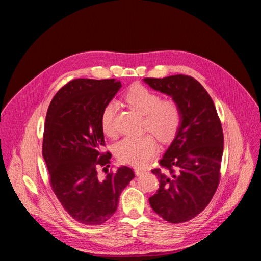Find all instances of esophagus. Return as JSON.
<instances>
[{"mask_svg": "<svg viewBox=\"0 0 261 261\" xmlns=\"http://www.w3.org/2000/svg\"><path fill=\"white\" fill-rule=\"evenodd\" d=\"M134 170H135V173H136L137 176L144 174V173H146V171L144 169H140V168H135Z\"/></svg>", "mask_w": 261, "mask_h": 261, "instance_id": "esophagus-1", "label": "esophagus"}]
</instances>
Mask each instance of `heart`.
Segmentation results:
<instances>
[{
    "label": "heart",
    "instance_id": "1",
    "mask_svg": "<svg viewBox=\"0 0 261 261\" xmlns=\"http://www.w3.org/2000/svg\"><path fill=\"white\" fill-rule=\"evenodd\" d=\"M126 101L137 112L145 115L144 128L152 133L162 143L175 137L181 124V109L174 99H161L156 92L143 85H136L126 93ZM117 103L109 102L101 114V127L106 135L115 137ZM156 139L151 134L140 137H126L116 146V156L122 163L133 167H145L158 152Z\"/></svg>",
    "mask_w": 261,
    "mask_h": 261
}]
</instances>
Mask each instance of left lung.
Listing matches in <instances>:
<instances>
[{"label":"left lung","mask_w":261,"mask_h":261,"mask_svg":"<svg viewBox=\"0 0 261 261\" xmlns=\"http://www.w3.org/2000/svg\"><path fill=\"white\" fill-rule=\"evenodd\" d=\"M151 88L178 102L181 124L152 173L159 189L149 198L152 210L170 223H184L208 206L220 183L223 130L213 101L195 78L174 75L145 78Z\"/></svg>","instance_id":"1"}]
</instances>
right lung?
I'll list each match as a JSON object with an SVG mask.
<instances>
[{
  "label": "right lung",
  "instance_id": "obj_1",
  "mask_svg": "<svg viewBox=\"0 0 261 261\" xmlns=\"http://www.w3.org/2000/svg\"><path fill=\"white\" fill-rule=\"evenodd\" d=\"M121 86L115 80L70 81L55 94L45 116L42 154L49 183L64 210L85 225L107 222L135 177L128 167L109 172L111 153L102 151L101 114ZM100 168L106 177L98 174Z\"/></svg>",
  "mask_w": 261,
  "mask_h": 261
}]
</instances>
